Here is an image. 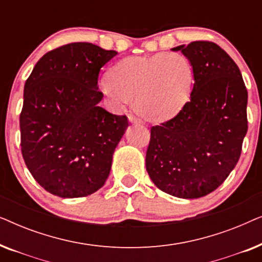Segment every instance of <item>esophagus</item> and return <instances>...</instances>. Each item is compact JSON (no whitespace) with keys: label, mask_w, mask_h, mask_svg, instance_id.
Listing matches in <instances>:
<instances>
[{"label":"esophagus","mask_w":262,"mask_h":262,"mask_svg":"<svg viewBox=\"0 0 262 262\" xmlns=\"http://www.w3.org/2000/svg\"><path fill=\"white\" fill-rule=\"evenodd\" d=\"M128 120H130V123L132 124H141V120L137 119L135 116H128Z\"/></svg>","instance_id":"esophagus-1"}]
</instances>
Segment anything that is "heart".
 <instances>
[{
	"label": "heart",
	"instance_id": "heart-1",
	"mask_svg": "<svg viewBox=\"0 0 262 262\" xmlns=\"http://www.w3.org/2000/svg\"><path fill=\"white\" fill-rule=\"evenodd\" d=\"M192 83V64L185 56L171 52L119 60L101 89L116 101L134 99L135 111L145 120L163 121L187 102Z\"/></svg>",
	"mask_w": 262,
	"mask_h": 262
}]
</instances>
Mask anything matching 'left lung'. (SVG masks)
Wrapping results in <instances>:
<instances>
[{
  "label": "left lung",
  "mask_w": 262,
  "mask_h": 262,
  "mask_svg": "<svg viewBox=\"0 0 262 262\" xmlns=\"http://www.w3.org/2000/svg\"><path fill=\"white\" fill-rule=\"evenodd\" d=\"M171 51L189 60L194 83L177 117L151 127L145 167L161 191L196 199L223 184L237 163L248 130V93L238 67L214 42Z\"/></svg>",
  "instance_id": "obj_1"
}]
</instances>
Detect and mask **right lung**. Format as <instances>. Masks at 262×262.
<instances>
[{"label": "right lung", "mask_w": 262, "mask_h": 262, "mask_svg": "<svg viewBox=\"0 0 262 262\" xmlns=\"http://www.w3.org/2000/svg\"><path fill=\"white\" fill-rule=\"evenodd\" d=\"M116 55L91 42H71L45 53L25 83L21 151L32 177L53 195H89L108 178L128 127L126 117L99 105V73Z\"/></svg>", "instance_id": "obj_1"}]
</instances>
